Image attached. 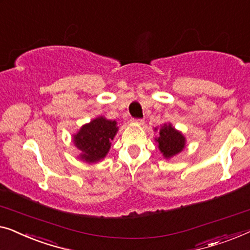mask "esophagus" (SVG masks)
<instances>
[{
  "label": "esophagus",
  "mask_w": 250,
  "mask_h": 250,
  "mask_svg": "<svg viewBox=\"0 0 250 250\" xmlns=\"http://www.w3.org/2000/svg\"><path fill=\"white\" fill-rule=\"evenodd\" d=\"M131 122H132V124H136V125H143L144 120H143V119H132Z\"/></svg>",
  "instance_id": "1"
}]
</instances>
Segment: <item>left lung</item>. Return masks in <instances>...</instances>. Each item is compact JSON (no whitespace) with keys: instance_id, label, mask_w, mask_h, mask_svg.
Returning <instances> with one entry per match:
<instances>
[{"instance_id":"obj_1","label":"left lung","mask_w":250,"mask_h":250,"mask_svg":"<svg viewBox=\"0 0 250 250\" xmlns=\"http://www.w3.org/2000/svg\"><path fill=\"white\" fill-rule=\"evenodd\" d=\"M157 131V128H154ZM155 142L164 159H171L181 153L186 147V137L171 124H164L159 129V136L155 137Z\"/></svg>"}]
</instances>
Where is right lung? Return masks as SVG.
I'll return each mask as SVG.
<instances>
[{"label":"right lung","instance_id":"right-lung-1","mask_svg":"<svg viewBox=\"0 0 250 250\" xmlns=\"http://www.w3.org/2000/svg\"><path fill=\"white\" fill-rule=\"evenodd\" d=\"M118 130V122L105 117H97L80 126L72 136V142L80 152L78 159L88 164L104 160Z\"/></svg>","mask_w":250,"mask_h":250}]
</instances>
